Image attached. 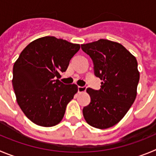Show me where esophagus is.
I'll list each match as a JSON object with an SVG mask.
<instances>
[{"instance_id":"esophagus-1","label":"esophagus","mask_w":156,"mask_h":156,"mask_svg":"<svg viewBox=\"0 0 156 156\" xmlns=\"http://www.w3.org/2000/svg\"><path fill=\"white\" fill-rule=\"evenodd\" d=\"M86 86H78V91L79 93H81V92H84L86 91Z\"/></svg>"}]
</instances>
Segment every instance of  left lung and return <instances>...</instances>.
Segmentation results:
<instances>
[{"mask_svg": "<svg viewBox=\"0 0 156 156\" xmlns=\"http://www.w3.org/2000/svg\"><path fill=\"white\" fill-rule=\"evenodd\" d=\"M81 49L102 80L99 90L86 89L91 102L83 108V116L92 127L109 128L125 116L135 100L140 78L137 60L121 44L103 39L82 44Z\"/></svg>", "mask_w": 156, "mask_h": 156, "instance_id": "left-lung-1", "label": "left lung"}]
</instances>
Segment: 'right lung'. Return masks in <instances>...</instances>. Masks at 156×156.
I'll list each match as a JSON object with an SVG mask.
<instances>
[{"instance_id":"right-lung-1","label":"right lung","mask_w":156,"mask_h":156,"mask_svg":"<svg viewBox=\"0 0 156 156\" xmlns=\"http://www.w3.org/2000/svg\"><path fill=\"white\" fill-rule=\"evenodd\" d=\"M80 45L54 36H45L29 43L13 67L12 85L17 102L34 123L53 127L61 121L78 86L60 80Z\"/></svg>"}]
</instances>
